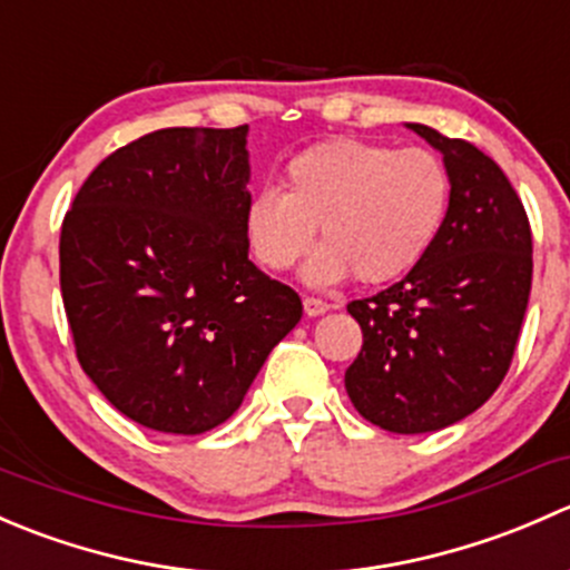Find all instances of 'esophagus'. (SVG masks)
Segmentation results:
<instances>
[{
    "label": "esophagus",
    "instance_id": "obj_1",
    "mask_svg": "<svg viewBox=\"0 0 570 570\" xmlns=\"http://www.w3.org/2000/svg\"><path fill=\"white\" fill-rule=\"evenodd\" d=\"M327 308H331V306H327L322 297H303V312H306L308 317H322Z\"/></svg>",
    "mask_w": 570,
    "mask_h": 570
}]
</instances>
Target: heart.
<instances>
[{"label": "heart", "instance_id": "b5f03b06", "mask_svg": "<svg viewBox=\"0 0 570 570\" xmlns=\"http://www.w3.org/2000/svg\"><path fill=\"white\" fill-rule=\"evenodd\" d=\"M452 176L430 148L338 137L295 154L284 189L264 187L245 212L253 256L284 273L312 248V284L350 278L389 284L411 273L439 239L450 215Z\"/></svg>", "mask_w": 570, "mask_h": 570}]
</instances>
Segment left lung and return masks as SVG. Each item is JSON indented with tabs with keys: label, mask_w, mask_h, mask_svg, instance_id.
<instances>
[{
	"label": "left lung",
	"mask_w": 570,
	"mask_h": 570,
	"mask_svg": "<svg viewBox=\"0 0 570 570\" xmlns=\"http://www.w3.org/2000/svg\"><path fill=\"white\" fill-rule=\"evenodd\" d=\"M444 154L450 215L402 281L353 301L364 344L344 372L355 411L389 433H433L474 413L504 381L532 289V232L488 154L407 124Z\"/></svg>",
	"instance_id": "left-lung-1"
}]
</instances>
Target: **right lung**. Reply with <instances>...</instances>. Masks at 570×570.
<instances>
[{
	"mask_svg": "<svg viewBox=\"0 0 570 570\" xmlns=\"http://www.w3.org/2000/svg\"><path fill=\"white\" fill-rule=\"evenodd\" d=\"M248 126L159 129L112 151L60 232V292L79 366L142 428L226 422L303 317L248 258Z\"/></svg>",
	"mask_w": 570,
	"mask_h": 570,
	"instance_id": "1",
	"label": "right lung"
}]
</instances>
